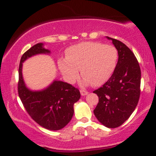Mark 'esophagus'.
Returning <instances> with one entry per match:
<instances>
[{
    "label": "esophagus",
    "instance_id": "34e87169",
    "mask_svg": "<svg viewBox=\"0 0 156 156\" xmlns=\"http://www.w3.org/2000/svg\"><path fill=\"white\" fill-rule=\"evenodd\" d=\"M80 93H81V95H82V96H85V95H87V94H88V91H85V90H84V89H81Z\"/></svg>",
    "mask_w": 156,
    "mask_h": 156
}]
</instances>
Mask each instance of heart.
I'll list each match as a JSON object with an SVG mask.
<instances>
[{
    "label": "heart",
    "mask_w": 156,
    "mask_h": 156,
    "mask_svg": "<svg viewBox=\"0 0 156 156\" xmlns=\"http://www.w3.org/2000/svg\"><path fill=\"white\" fill-rule=\"evenodd\" d=\"M118 61V51L110 44L98 42H82L66 51V58L58 61L64 77L73 83L79 70L86 84L99 86L106 82L114 72Z\"/></svg>",
    "instance_id": "obj_1"
}]
</instances>
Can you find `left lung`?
Here are the masks:
<instances>
[{"instance_id":"1","label":"left lung","mask_w":156,"mask_h":156,"mask_svg":"<svg viewBox=\"0 0 156 156\" xmlns=\"http://www.w3.org/2000/svg\"><path fill=\"white\" fill-rule=\"evenodd\" d=\"M112 40L119 54L114 73L103 86L93 92L99 97L94 114L108 128L120 126L137 106L140 94V68L133 52L123 42Z\"/></svg>"}]
</instances>
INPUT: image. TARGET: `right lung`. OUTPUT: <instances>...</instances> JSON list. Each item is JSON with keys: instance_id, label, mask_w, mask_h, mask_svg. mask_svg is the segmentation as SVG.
<instances>
[{"instance_id": "add662e5", "label": "right lung", "mask_w": 156, "mask_h": 156, "mask_svg": "<svg viewBox=\"0 0 156 156\" xmlns=\"http://www.w3.org/2000/svg\"><path fill=\"white\" fill-rule=\"evenodd\" d=\"M37 43L23 55L19 65L18 91L19 97L30 116L44 129L57 131L71 121L74 114V104L80 99L77 88L67 82L54 81L42 91H30L25 86L22 75L23 62L37 54L50 53Z\"/></svg>"}]
</instances>
